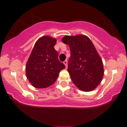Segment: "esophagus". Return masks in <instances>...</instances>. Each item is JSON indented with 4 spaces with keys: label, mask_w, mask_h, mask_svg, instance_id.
I'll return each mask as SVG.
<instances>
[{
    "label": "esophagus",
    "mask_w": 127,
    "mask_h": 127,
    "mask_svg": "<svg viewBox=\"0 0 127 127\" xmlns=\"http://www.w3.org/2000/svg\"><path fill=\"white\" fill-rule=\"evenodd\" d=\"M63 63L64 64V65H65V67L67 66V60H65L64 62H63Z\"/></svg>",
    "instance_id": "34e87169"
}]
</instances>
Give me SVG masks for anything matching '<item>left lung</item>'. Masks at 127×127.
Returning <instances> with one entry per match:
<instances>
[{"label":"left lung","mask_w":127,"mask_h":127,"mask_svg":"<svg viewBox=\"0 0 127 127\" xmlns=\"http://www.w3.org/2000/svg\"><path fill=\"white\" fill-rule=\"evenodd\" d=\"M62 41L70 50L67 70L72 82L81 91L94 90L103 79L104 68L91 40L88 36L78 34L64 36Z\"/></svg>","instance_id":"1"}]
</instances>
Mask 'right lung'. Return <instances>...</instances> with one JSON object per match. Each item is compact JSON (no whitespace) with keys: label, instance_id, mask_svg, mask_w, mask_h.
<instances>
[{"label":"right lung","instance_id":"1","mask_svg":"<svg viewBox=\"0 0 127 127\" xmlns=\"http://www.w3.org/2000/svg\"><path fill=\"white\" fill-rule=\"evenodd\" d=\"M57 39L49 36L36 42L26 66L27 79L36 88H45L56 81L60 72L65 67L59 60L54 46Z\"/></svg>","mask_w":127,"mask_h":127}]
</instances>
